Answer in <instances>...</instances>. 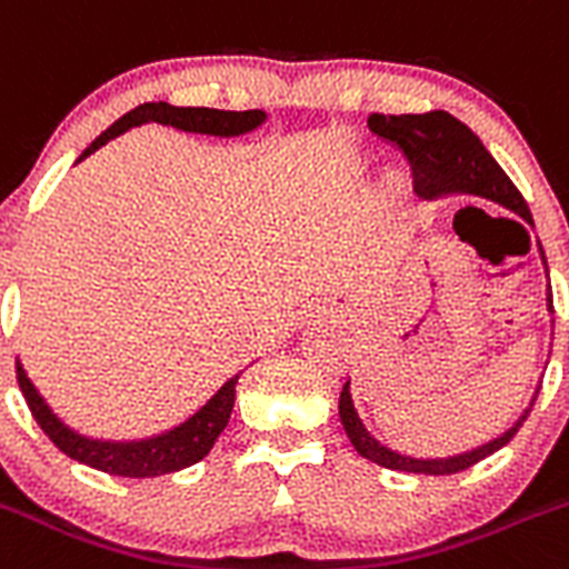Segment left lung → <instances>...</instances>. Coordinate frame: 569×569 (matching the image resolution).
Instances as JSON below:
<instances>
[{
    "mask_svg": "<svg viewBox=\"0 0 569 569\" xmlns=\"http://www.w3.org/2000/svg\"><path fill=\"white\" fill-rule=\"evenodd\" d=\"M368 126L376 137H381V140L390 142V146H396L398 151L410 159L418 196H423V199H438V196L446 193L482 196V199H491L497 201V204L513 210L533 227L528 201L522 199L517 184L508 179V173L497 164V159L486 151L480 137H477L469 126L460 123L458 117L449 114V111L435 109L427 111V114H379V111H376V114L368 117ZM539 252L541 260H545L541 243ZM548 309L553 311V295H548ZM536 396H539V390L533 392L530 407L519 416V421L513 423L508 432H502L500 438L488 440V443L477 446L471 452L455 455V458L418 460L410 458V455L387 449L381 440H376L373 435L365 429L362 418H359L357 407H353V398H350V381H345L342 396H339V418H342V427L345 432H348L353 449H357L362 458L385 466V469L412 471V475H458V471L469 469V466L480 463L482 458H488V455H493L497 449H502V446L519 432V427L528 421L530 410H533Z\"/></svg>",
    "mask_w": 569,
    "mask_h": 569,
    "instance_id": "1",
    "label": "left lung"
}]
</instances>
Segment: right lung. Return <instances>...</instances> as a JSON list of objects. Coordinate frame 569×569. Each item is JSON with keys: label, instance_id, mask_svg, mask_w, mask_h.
<instances>
[{"label": "right lung", "instance_id": "obj_1", "mask_svg": "<svg viewBox=\"0 0 569 569\" xmlns=\"http://www.w3.org/2000/svg\"><path fill=\"white\" fill-rule=\"evenodd\" d=\"M263 120H267V111L260 109L221 111L204 109V106H171L162 103V100H159V103H142L137 106V109H131L129 114L120 117V120H114V123H111L109 129L81 153V159L89 157L94 148L106 146V142L120 137L123 131L142 123L173 126V129L193 131V134L238 137L258 129ZM238 376H232L224 387H219L216 396H212L204 407H199L188 421L179 423V427L164 429V432L140 440H106L89 438V435H81L72 427H67V423L47 407V401L39 396L33 381L24 373V368L16 362V379H19L21 392H24V401H28L36 423L44 429L47 438H50L67 458L117 477H159L199 463V460L212 449L216 438L224 432L227 421H230L232 405H236Z\"/></svg>", "mask_w": 569, "mask_h": 569}]
</instances>
